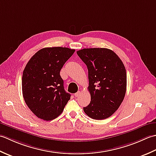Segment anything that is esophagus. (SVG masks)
Masks as SVG:
<instances>
[{
    "label": "esophagus",
    "instance_id": "obj_1",
    "mask_svg": "<svg viewBox=\"0 0 156 156\" xmlns=\"http://www.w3.org/2000/svg\"><path fill=\"white\" fill-rule=\"evenodd\" d=\"M81 94V91H78L77 93H75V97H78V96H79V95Z\"/></svg>",
    "mask_w": 156,
    "mask_h": 156
}]
</instances>
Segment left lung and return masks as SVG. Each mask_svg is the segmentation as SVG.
Masks as SVG:
<instances>
[{"label":"left lung","mask_w":156,"mask_h":156,"mask_svg":"<svg viewBox=\"0 0 156 156\" xmlns=\"http://www.w3.org/2000/svg\"><path fill=\"white\" fill-rule=\"evenodd\" d=\"M88 69L91 101L83 108L90 118L104 120L116 112L125 98L126 73L120 58L112 50L102 48L77 52Z\"/></svg>","instance_id":"1"}]
</instances>
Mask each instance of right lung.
Segmentation results:
<instances>
[{
    "mask_svg": "<svg viewBox=\"0 0 156 156\" xmlns=\"http://www.w3.org/2000/svg\"><path fill=\"white\" fill-rule=\"evenodd\" d=\"M75 50L44 48L31 57L22 76V92L28 108L38 118L51 120L62 112L71 98L60 71Z\"/></svg>",
    "mask_w": 156,
    "mask_h": 156,
    "instance_id": "obj_1",
    "label": "right lung"
}]
</instances>
